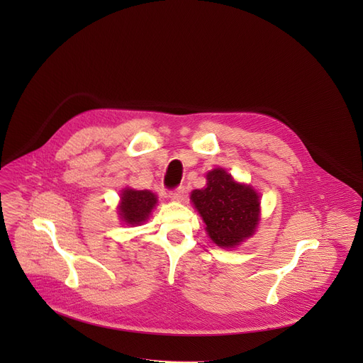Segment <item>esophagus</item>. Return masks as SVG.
<instances>
[{
	"label": "esophagus",
	"instance_id": "1",
	"mask_svg": "<svg viewBox=\"0 0 363 363\" xmlns=\"http://www.w3.org/2000/svg\"><path fill=\"white\" fill-rule=\"evenodd\" d=\"M184 196H185V188L184 186H178V188H175L169 192V198L174 199V201H182Z\"/></svg>",
	"mask_w": 363,
	"mask_h": 363
}]
</instances>
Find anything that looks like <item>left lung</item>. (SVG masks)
<instances>
[{
  "mask_svg": "<svg viewBox=\"0 0 363 363\" xmlns=\"http://www.w3.org/2000/svg\"><path fill=\"white\" fill-rule=\"evenodd\" d=\"M206 179V188L192 191L191 199L211 240L220 247H234L255 231L260 196L251 186L237 184L223 168L208 172Z\"/></svg>",
  "mask_w": 363,
  "mask_h": 363,
  "instance_id": "obj_1",
  "label": "left lung"
}]
</instances>
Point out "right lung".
I'll list each match as a JSON object with an SVG mask.
<instances>
[{
    "mask_svg": "<svg viewBox=\"0 0 363 363\" xmlns=\"http://www.w3.org/2000/svg\"><path fill=\"white\" fill-rule=\"evenodd\" d=\"M122 202L119 206L121 217L130 225L142 224L157 205V196L150 191H136L126 188L122 192Z\"/></svg>",
    "mask_w": 363,
    "mask_h": 363,
    "instance_id": "obj_1",
    "label": "right lung"
}]
</instances>
